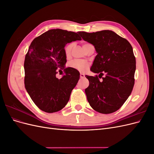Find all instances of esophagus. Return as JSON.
I'll use <instances>...</instances> for the list:
<instances>
[{"instance_id": "esophagus-1", "label": "esophagus", "mask_w": 154, "mask_h": 154, "mask_svg": "<svg viewBox=\"0 0 154 154\" xmlns=\"http://www.w3.org/2000/svg\"><path fill=\"white\" fill-rule=\"evenodd\" d=\"M85 78V74L83 73H81L80 74V78Z\"/></svg>"}]
</instances>
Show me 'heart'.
Segmentation results:
<instances>
[{
  "mask_svg": "<svg viewBox=\"0 0 154 154\" xmlns=\"http://www.w3.org/2000/svg\"><path fill=\"white\" fill-rule=\"evenodd\" d=\"M90 44L85 42L83 44V48L86 47L87 45H89ZM73 47V43H70L67 45L65 48V54L67 57H69L71 53V51ZM89 66V63L85 60H72V62L69 63V67L73 68L74 69L77 70L79 71H84L85 70L87 69V67Z\"/></svg>",
  "mask_w": 154,
  "mask_h": 154,
  "instance_id": "heart-1",
  "label": "heart"
}]
</instances>
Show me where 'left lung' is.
<instances>
[{
    "label": "left lung",
    "instance_id": "obj_1",
    "mask_svg": "<svg viewBox=\"0 0 154 154\" xmlns=\"http://www.w3.org/2000/svg\"><path fill=\"white\" fill-rule=\"evenodd\" d=\"M78 33L94 45L97 53L91 68L97 74L86 75L89 81L85 90L88 103L100 113L114 112L128 99L134 85L136 65L132 45L112 31Z\"/></svg>",
    "mask_w": 154,
    "mask_h": 154
}]
</instances>
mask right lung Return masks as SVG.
<instances>
[{
  "label": "right lung",
  "instance_id": "right-lung-1",
  "mask_svg": "<svg viewBox=\"0 0 154 154\" xmlns=\"http://www.w3.org/2000/svg\"><path fill=\"white\" fill-rule=\"evenodd\" d=\"M80 40L77 32L57 29L46 31L32 41L24 60V84L32 101L42 111L56 112L69 101L80 72L66 68L64 48ZM62 69L66 74L58 79L55 74Z\"/></svg>",
  "mask_w": 154,
  "mask_h": 154
}]
</instances>
